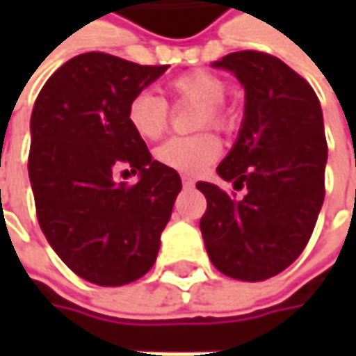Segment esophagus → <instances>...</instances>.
<instances>
[{"label": "esophagus", "instance_id": "1", "mask_svg": "<svg viewBox=\"0 0 356 356\" xmlns=\"http://www.w3.org/2000/svg\"><path fill=\"white\" fill-rule=\"evenodd\" d=\"M182 184H184L186 188H192V186L196 184V182H194V180L190 178V176H182Z\"/></svg>", "mask_w": 356, "mask_h": 356}]
</instances>
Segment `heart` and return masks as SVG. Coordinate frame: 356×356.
<instances>
[{"instance_id": "1", "label": "heart", "mask_w": 356, "mask_h": 356, "mask_svg": "<svg viewBox=\"0 0 356 356\" xmlns=\"http://www.w3.org/2000/svg\"><path fill=\"white\" fill-rule=\"evenodd\" d=\"M166 92L172 104L192 103L198 104L194 115V129H212L216 132L227 134L236 127V115L232 108L224 104L226 97V83L224 79L213 75L210 71L196 69L182 75L174 76L166 85ZM127 120L130 129L134 130L143 140H158L170 120V106L168 103L143 90L130 99L127 108ZM220 143L212 132H198L190 136H174L164 144H160L154 156L160 164L172 170L196 174L204 170L220 156Z\"/></svg>"}]
</instances>
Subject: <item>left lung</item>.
<instances>
[{"instance_id": "left-lung-1", "label": "left lung", "mask_w": 356, "mask_h": 356, "mask_svg": "<svg viewBox=\"0 0 356 356\" xmlns=\"http://www.w3.org/2000/svg\"><path fill=\"white\" fill-rule=\"evenodd\" d=\"M213 67L245 89L238 143L216 168L245 196L198 182L208 202L200 229L218 271L264 281L293 264L317 224L327 164L321 104L303 76L269 53L238 51Z\"/></svg>"}]
</instances>
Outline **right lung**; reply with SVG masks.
<instances>
[{
  "label": "right lung",
  "mask_w": 356,
  "mask_h": 356,
  "mask_svg": "<svg viewBox=\"0 0 356 356\" xmlns=\"http://www.w3.org/2000/svg\"><path fill=\"white\" fill-rule=\"evenodd\" d=\"M168 65L90 51L59 67L31 113L29 180L51 248L79 277L118 287L154 266L182 180L130 129V99ZM138 173L129 186L116 172Z\"/></svg>",
  "instance_id": "1"
}]
</instances>
